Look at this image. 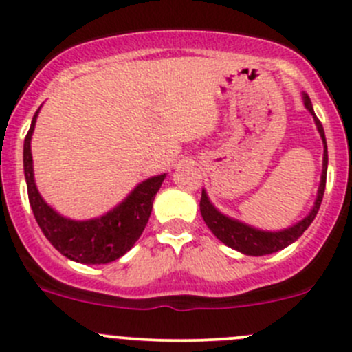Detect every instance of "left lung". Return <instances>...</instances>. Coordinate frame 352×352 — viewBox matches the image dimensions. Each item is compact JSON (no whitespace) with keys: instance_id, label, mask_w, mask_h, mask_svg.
Instances as JSON below:
<instances>
[{"instance_id":"obj_1","label":"left lung","mask_w":352,"mask_h":352,"mask_svg":"<svg viewBox=\"0 0 352 352\" xmlns=\"http://www.w3.org/2000/svg\"><path fill=\"white\" fill-rule=\"evenodd\" d=\"M303 102H305V107L310 110L311 116H314L315 124H317L318 133H320L322 140H324V148H325L324 170H322V180H320V187H318V196H317V201H315L314 209H311V212L307 216V218L301 219L298 225L291 226V228L283 230V232H261V230H255L252 228V226H247L243 225V223L235 221V219L221 214V212H219L218 209L209 202L208 196H206V192L202 190L201 214H202V219H204V223L208 225V228L214 233L216 239L221 240V242L228 245V247L242 252V254L267 255V254H274V252L278 250H283V248L287 247V245H291L294 240H298L301 235H303V232L311 225V221H314L315 216H317L318 209H320L322 197H324V192H325V180H327V162H329L327 143H325L324 127H322L320 120H318L317 116H315L310 97H308L307 94L303 95Z\"/></svg>"}]
</instances>
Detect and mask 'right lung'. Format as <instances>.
Masks as SVG:
<instances>
[{
    "label": "right lung",
    "instance_id": "right-lung-1",
    "mask_svg": "<svg viewBox=\"0 0 352 352\" xmlns=\"http://www.w3.org/2000/svg\"><path fill=\"white\" fill-rule=\"evenodd\" d=\"M37 116L38 110L35 112L30 129L25 136L23 170L28 201L42 233L54 245L56 250L81 264H107L122 257L143 233L165 173L144 180L127 196L126 201L120 202L113 211L102 218L90 219V221H73L63 218L45 204L34 182L30 140Z\"/></svg>",
    "mask_w": 352,
    "mask_h": 352
}]
</instances>
